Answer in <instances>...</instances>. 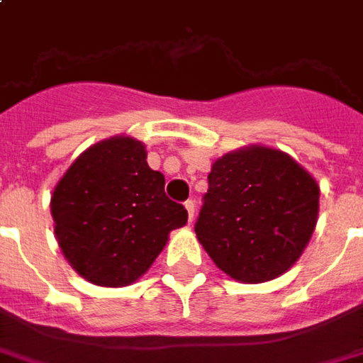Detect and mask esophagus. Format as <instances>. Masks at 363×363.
Instances as JSON below:
<instances>
[{
  "mask_svg": "<svg viewBox=\"0 0 363 363\" xmlns=\"http://www.w3.org/2000/svg\"><path fill=\"white\" fill-rule=\"evenodd\" d=\"M184 208H186V211H189V223H192V219H194V202L192 200H189V202H184Z\"/></svg>",
  "mask_w": 363,
  "mask_h": 363,
  "instance_id": "esophagus-1",
  "label": "esophagus"
}]
</instances>
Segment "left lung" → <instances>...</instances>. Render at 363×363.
<instances>
[{
    "label": "left lung",
    "instance_id": "1",
    "mask_svg": "<svg viewBox=\"0 0 363 363\" xmlns=\"http://www.w3.org/2000/svg\"><path fill=\"white\" fill-rule=\"evenodd\" d=\"M208 182L194 230L217 267L240 283L283 275L315 229L318 182L291 155L264 146L223 155Z\"/></svg>",
    "mask_w": 363,
    "mask_h": 363
}]
</instances>
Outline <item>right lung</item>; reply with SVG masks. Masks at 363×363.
<instances>
[{"label":"right lung","instance_id":"obj_1","mask_svg":"<svg viewBox=\"0 0 363 363\" xmlns=\"http://www.w3.org/2000/svg\"><path fill=\"white\" fill-rule=\"evenodd\" d=\"M55 236L67 262L99 286L142 277L167 236L189 221L169 200L165 179L147 167L144 144L115 136L80 154L52 196Z\"/></svg>","mask_w":363,"mask_h":363}]
</instances>
